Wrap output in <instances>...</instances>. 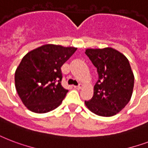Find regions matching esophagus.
Masks as SVG:
<instances>
[{"label":"esophagus","instance_id":"1","mask_svg":"<svg viewBox=\"0 0 148 148\" xmlns=\"http://www.w3.org/2000/svg\"><path fill=\"white\" fill-rule=\"evenodd\" d=\"M74 88L76 89H82V88H83V84H80L79 85H77V86H74Z\"/></svg>","mask_w":148,"mask_h":148}]
</instances>
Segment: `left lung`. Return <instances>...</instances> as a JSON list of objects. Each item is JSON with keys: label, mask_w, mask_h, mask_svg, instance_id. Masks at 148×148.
<instances>
[{"label": "left lung", "mask_w": 148, "mask_h": 148, "mask_svg": "<svg viewBox=\"0 0 148 148\" xmlns=\"http://www.w3.org/2000/svg\"><path fill=\"white\" fill-rule=\"evenodd\" d=\"M85 54L97 68L99 79L87 108L101 116H112L121 111L131 99L134 75L129 60L116 49H87Z\"/></svg>", "instance_id": "obj_1"}]
</instances>
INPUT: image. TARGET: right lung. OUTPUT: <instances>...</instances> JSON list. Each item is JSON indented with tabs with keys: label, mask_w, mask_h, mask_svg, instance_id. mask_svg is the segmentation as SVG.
I'll list each match as a JSON object with an SVG mask.
<instances>
[{
	"label": "right lung",
	"mask_w": 148,
	"mask_h": 148,
	"mask_svg": "<svg viewBox=\"0 0 148 148\" xmlns=\"http://www.w3.org/2000/svg\"><path fill=\"white\" fill-rule=\"evenodd\" d=\"M77 50L75 47L47 44L29 52L14 74L15 88L30 111L46 113L61 104L68 90L61 85L60 67Z\"/></svg>",
	"instance_id": "right-lung-1"
}]
</instances>
